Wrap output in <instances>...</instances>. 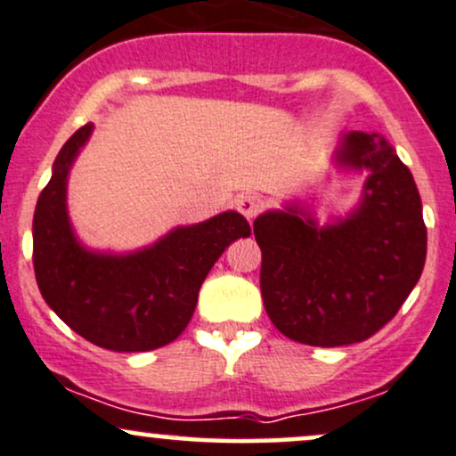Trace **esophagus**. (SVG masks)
Returning <instances> with one entry per match:
<instances>
[{
	"label": "esophagus",
	"mask_w": 456,
	"mask_h": 456,
	"mask_svg": "<svg viewBox=\"0 0 456 456\" xmlns=\"http://www.w3.org/2000/svg\"><path fill=\"white\" fill-rule=\"evenodd\" d=\"M262 207H265V202H262V198L258 194H245L237 200V208L249 219V222L258 216V213L262 211Z\"/></svg>",
	"instance_id": "1"
}]
</instances>
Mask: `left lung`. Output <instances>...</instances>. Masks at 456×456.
<instances>
[{"label":"left lung","instance_id":"1","mask_svg":"<svg viewBox=\"0 0 456 456\" xmlns=\"http://www.w3.org/2000/svg\"><path fill=\"white\" fill-rule=\"evenodd\" d=\"M337 162L369 170L361 205L320 228L298 205L254 222L260 290L275 329L298 344L337 347L388 324L427 258L422 202L410 168L378 134L350 132Z\"/></svg>","mask_w":456,"mask_h":456}]
</instances>
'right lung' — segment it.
<instances>
[{
    "label": "right lung",
    "mask_w": 456,
    "mask_h": 456,
    "mask_svg": "<svg viewBox=\"0 0 456 456\" xmlns=\"http://www.w3.org/2000/svg\"><path fill=\"white\" fill-rule=\"evenodd\" d=\"M94 123L69 136L34 213V271L42 298L74 333L112 352H147L185 330L198 290L224 249L249 237L240 213L226 211L175 228L151 248L126 256L89 251L69 226L66 183Z\"/></svg>",
    "instance_id": "obj_1"
}]
</instances>
